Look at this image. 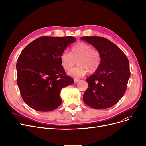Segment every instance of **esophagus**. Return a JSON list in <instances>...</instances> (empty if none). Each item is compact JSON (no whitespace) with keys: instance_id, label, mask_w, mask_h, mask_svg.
<instances>
[{"instance_id":"34e87169","label":"esophagus","mask_w":146,"mask_h":146,"mask_svg":"<svg viewBox=\"0 0 146 146\" xmlns=\"http://www.w3.org/2000/svg\"><path fill=\"white\" fill-rule=\"evenodd\" d=\"M78 81H79V79H78V78H74V83H77Z\"/></svg>"}]
</instances>
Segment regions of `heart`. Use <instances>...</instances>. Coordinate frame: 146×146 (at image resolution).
<instances>
[{
    "instance_id": "b5f03b06",
    "label": "heart",
    "mask_w": 146,
    "mask_h": 146,
    "mask_svg": "<svg viewBox=\"0 0 146 146\" xmlns=\"http://www.w3.org/2000/svg\"><path fill=\"white\" fill-rule=\"evenodd\" d=\"M78 66L69 74L74 77L84 76L88 72L93 73L98 70L101 62V55L96 48L84 42H79L71 48V53L64 52L61 55V64L66 71H70L77 61Z\"/></svg>"
}]
</instances>
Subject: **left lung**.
Here are the masks:
<instances>
[{
  "instance_id": "1",
  "label": "left lung",
  "mask_w": 146,
  "mask_h": 146,
  "mask_svg": "<svg viewBox=\"0 0 146 146\" xmlns=\"http://www.w3.org/2000/svg\"><path fill=\"white\" fill-rule=\"evenodd\" d=\"M98 49L101 55L100 67L86 78L88 84L83 96L85 103L94 109L102 110L115 105L125 94L131 72L129 62L119 47L105 38H80Z\"/></svg>"
}]
</instances>
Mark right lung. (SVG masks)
<instances>
[{
	"mask_svg": "<svg viewBox=\"0 0 146 146\" xmlns=\"http://www.w3.org/2000/svg\"><path fill=\"white\" fill-rule=\"evenodd\" d=\"M76 41L73 36H42L21 51L16 68L17 83L25 103L42 112L56 109L62 103V88L74 83L62 66L61 55Z\"/></svg>",
	"mask_w": 146,
	"mask_h": 146,
	"instance_id": "add662e5",
	"label": "right lung"
}]
</instances>
